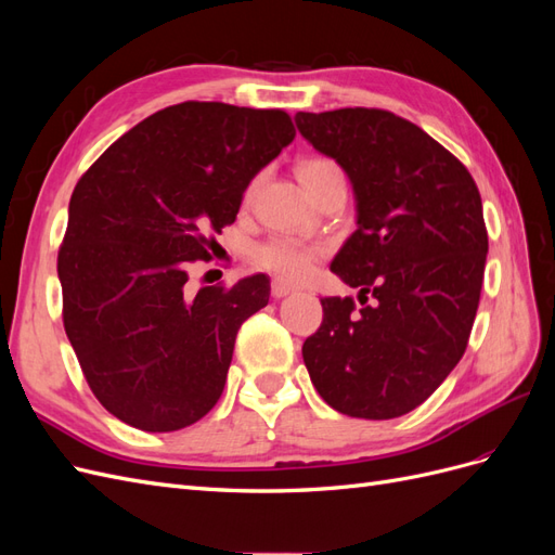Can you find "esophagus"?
Listing matches in <instances>:
<instances>
[{
	"label": "esophagus",
	"instance_id": "1",
	"mask_svg": "<svg viewBox=\"0 0 555 555\" xmlns=\"http://www.w3.org/2000/svg\"><path fill=\"white\" fill-rule=\"evenodd\" d=\"M294 292H296L294 287H289V284H284V282H280V280H273V284H271L273 298H284V296H289V294H294Z\"/></svg>",
	"mask_w": 555,
	"mask_h": 555
}]
</instances>
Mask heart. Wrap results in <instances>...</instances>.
Returning <instances> with one entry per match:
<instances>
[{"label": "heart", "instance_id": "1", "mask_svg": "<svg viewBox=\"0 0 555 555\" xmlns=\"http://www.w3.org/2000/svg\"><path fill=\"white\" fill-rule=\"evenodd\" d=\"M333 169H338L335 162L324 157H312V159L300 162L298 178L304 182ZM324 249H326L324 245L308 243L294 236H273L251 247L249 261L257 271H266L284 282H298L310 273L312 263L317 261V257L324 255Z\"/></svg>", "mask_w": 555, "mask_h": 555}]
</instances>
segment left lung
Here are the masks:
<instances>
[{
    "instance_id": "left-lung-1",
    "label": "left lung",
    "mask_w": 555,
    "mask_h": 555,
    "mask_svg": "<svg viewBox=\"0 0 555 555\" xmlns=\"http://www.w3.org/2000/svg\"><path fill=\"white\" fill-rule=\"evenodd\" d=\"M296 127L347 171L359 212L331 271L361 289L363 308L322 298L324 322L304 343L310 379L347 416L408 414L456 367L475 324L489 251L479 190L461 159L391 111L296 113Z\"/></svg>"
}]
</instances>
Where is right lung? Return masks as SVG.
<instances>
[{
    "mask_svg": "<svg viewBox=\"0 0 555 555\" xmlns=\"http://www.w3.org/2000/svg\"><path fill=\"white\" fill-rule=\"evenodd\" d=\"M296 137L282 108L182 102L145 117L80 176L57 251L62 322L96 400L169 433L220 400L236 333L271 282L188 287L247 190Z\"/></svg>",
    "mask_w": 555,
    "mask_h": 555,
    "instance_id": "obj_1",
    "label": "right lung"
}]
</instances>
